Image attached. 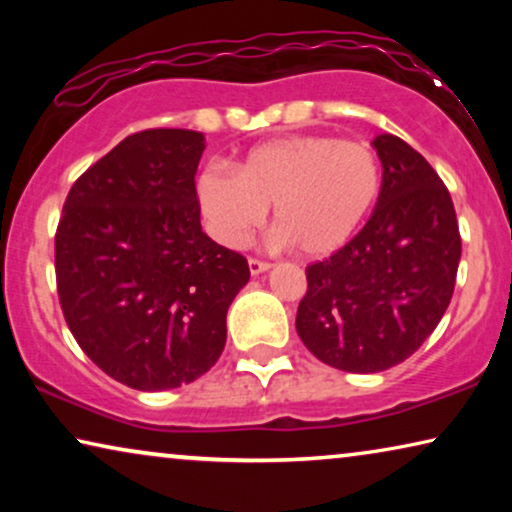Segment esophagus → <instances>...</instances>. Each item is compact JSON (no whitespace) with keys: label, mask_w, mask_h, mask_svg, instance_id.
Instances as JSON below:
<instances>
[{"label":"esophagus","mask_w":512,"mask_h":512,"mask_svg":"<svg viewBox=\"0 0 512 512\" xmlns=\"http://www.w3.org/2000/svg\"><path fill=\"white\" fill-rule=\"evenodd\" d=\"M272 268L270 263L258 261V258H249V272L251 275H261V272H268Z\"/></svg>","instance_id":"esophagus-1"}]
</instances>
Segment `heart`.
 I'll list each match as a JSON object with an SVG mask.
<instances>
[{
	"instance_id": "1",
	"label": "heart",
	"mask_w": 512,
	"mask_h": 512,
	"mask_svg": "<svg viewBox=\"0 0 512 512\" xmlns=\"http://www.w3.org/2000/svg\"><path fill=\"white\" fill-rule=\"evenodd\" d=\"M382 191L373 146L326 135H291L258 144L235 172L209 165L198 202L209 233L230 249L247 244L272 207L275 240L307 258H326L359 233Z\"/></svg>"
}]
</instances>
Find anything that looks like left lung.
I'll use <instances>...</instances> for the list:
<instances>
[{
  "instance_id": "left-lung-1",
  "label": "left lung",
  "mask_w": 512,
  "mask_h": 512,
  "mask_svg": "<svg viewBox=\"0 0 512 512\" xmlns=\"http://www.w3.org/2000/svg\"><path fill=\"white\" fill-rule=\"evenodd\" d=\"M382 191L354 240L307 265L296 331L345 373H380L415 354L450 305L461 258L450 193L424 156L377 135Z\"/></svg>"
}]
</instances>
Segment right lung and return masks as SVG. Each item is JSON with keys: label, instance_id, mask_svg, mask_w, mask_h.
<instances>
[{"label": "right lung", "instance_id": "obj_1", "mask_svg": "<svg viewBox=\"0 0 512 512\" xmlns=\"http://www.w3.org/2000/svg\"><path fill=\"white\" fill-rule=\"evenodd\" d=\"M205 135L135 132L76 179L55 233L69 331L116 382L177 389L226 347L247 258L202 233L195 172Z\"/></svg>", "mask_w": 512, "mask_h": 512}]
</instances>
